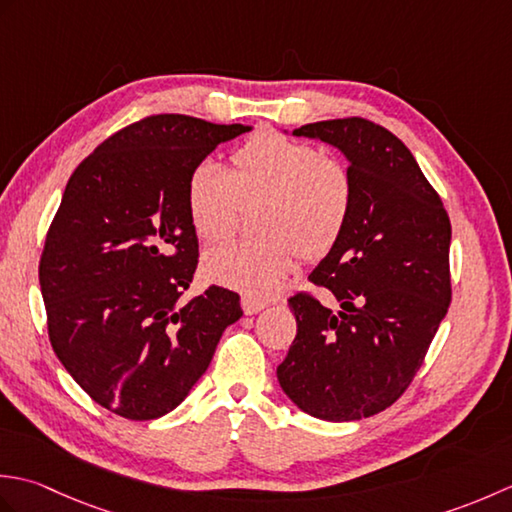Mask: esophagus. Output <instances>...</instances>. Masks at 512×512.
<instances>
[{
	"label": "esophagus",
	"instance_id": "1",
	"mask_svg": "<svg viewBox=\"0 0 512 512\" xmlns=\"http://www.w3.org/2000/svg\"><path fill=\"white\" fill-rule=\"evenodd\" d=\"M266 308V301H262V299H255V297H242V310H244V314H257V312H262Z\"/></svg>",
	"mask_w": 512,
	"mask_h": 512
}]
</instances>
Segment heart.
Instances as JSON below:
<instances>
[{
  "instance_id": "heart-1",
  "label": "heart",
  "mask_w": 512,
  "mask_h": 512,
  "mask_svg": "<svg viewBox=\"0 0 512 512\" xmlns=\"http://www.w3.org/2000/svg\"><path fill=\"white\" fill-rule=\"evenodd\" d=\"M352 178L339 160L275 129L250 136L228 158V171L195 165L184 184V209L202 242L233 231L237 204L257 202V235L206 253V279L268 297L297 259H317L341 237L352 209Z\"/></svg>"
}]
</instances>
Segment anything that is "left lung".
I'll return each instance as SVG.
<instances>
[{
    "label": "left lung",
    "mask_w": 512,
    "mask_h": 512,
    "mask_svg": "<svg viewBox=\"0 0 512 512\" xmlns=\"http://www.w3.org/2000/svg\"><path fill=\"white\" fill-rule=\"evenodd\" d=\"M350 162L352 209L341 237L312 270L341 310L306 292L290 297L297 336L277 378L314 418L350 422L405 394L451 303V222L416 158L367 118L303 125Z\"/></svg>",
    "instance_id": "obj_1"
}]
</instances>
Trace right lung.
I'll return each mask as SVG.
<instances>
[{"label": "right lung", "instance_id": "obj_1", "mask_svg": "<svg viewBox=\"0 0 512 512\" xmlns=\"http://www.w3.org/2000/svg\"><path fill=\"white\" fill-rule=\"evenodd\" d=\"M248 125L156 114L96 147L65 184L39 262L54 354L101 407L129 420L176 409L206 372L239 295L182 301L198 268L189 171Z\"/></svg>", "mask_w": 512, "mask_h": 512}]
</instances>
